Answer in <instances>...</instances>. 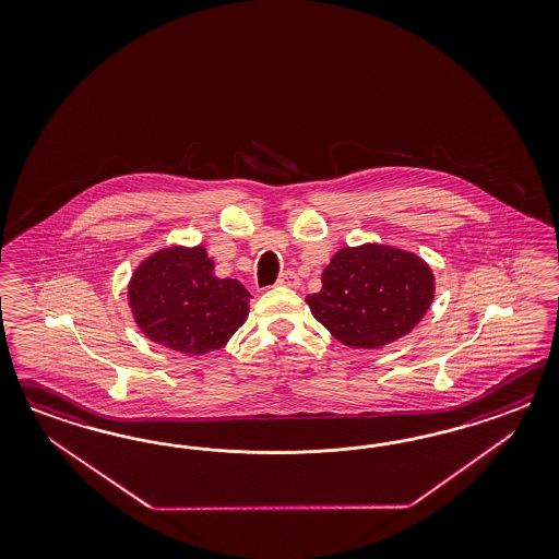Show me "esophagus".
Segmentation results:
<instances>
[{"label": "esophagus", "mask_w": 559, "mask_h": 559, "mask_svg": "<svg viewBox=\"0 0 559 559\" xmlns=\"http://www.w3.org/2000/svg\"><path fill=\"white\" fill-rule=\"evenodd\" d=\"M299 276L295 274L293 271L283 272L281 276H278V281H276V285H281V287H288V288H297L299 287Z\"/></svg>", "instance_id": "1"}]
</instances>
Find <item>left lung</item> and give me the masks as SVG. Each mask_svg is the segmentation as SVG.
I'll list each match as a JSON object with an SVG mask.
<instances>
[{"mask_svg": "<svg viewBox=\"0 0 559 559\" xmlns=\"http://www.w3.org/2000/svg\"><path fill=\"white\" fill-rule=\"evenodd\" d=\"M435 299V276L423 258L391 246L344 248L307 295L313 318L350 348H381L409 334Z\"/></svg>", "mask_w": 559, "mask_h": 559, "instance_id": "obj_1", "label": "left lung"}]
</instances>
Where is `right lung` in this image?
Here are the masks:
<instances>
[{
	"instance_id": "1",
	"label": "right lung",
	"mask_w": 559,
	"mask_h": 559,
	"mask_svg": "<svg viewBox=\"0 0 559 559\" xmlns=\"http://www.w3.org/2000/svg\"><path fill=\"white\" fill-rule=\"evenodd\" d=\"M203 246L166 248L139 264L129 305L141 332L182 355L221 348L246 322L250 293L236 278H217Z\"/></svg>"
}]
</instances>
